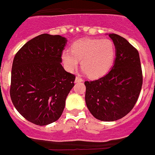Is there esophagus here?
<instances>
[{
  "label": "esophagus",
  "instance_id": "esophagus-1",
  "mask_svg": "<svg viewBox=\"0 0 155 155\" xmlns=\"http://www.w3.org/2000/svg\"><path fill=\"white\" fill-rule=\"evenodd\" d=\"M83 81L82 78H81L80 77H76L75 78V83H79V82H81Z\"/></svg>",
  "mask_w": 155,
  "mask_h": 155
}]
</instances>
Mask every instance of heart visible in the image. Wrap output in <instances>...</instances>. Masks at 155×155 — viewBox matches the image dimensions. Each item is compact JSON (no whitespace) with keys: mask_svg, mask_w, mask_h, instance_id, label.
<instances>
[{"mask_svg":"<svg viewBox=\"0 0 155 155\" xmlns=\"http://www.w3.org/2000/svg\"><path fill=\"white\" fill-rule=\"evenodd\" d=\"M116 55V46L110 39H86L77 41L71 51L64 50L61 55L64 67L73 72L81 61V68L87 75L98 78L108 72Z\"/></svg>","mask_w":155,"mask_h":155,"instance_id":"obj_1","label":"heart"}]
</instances>
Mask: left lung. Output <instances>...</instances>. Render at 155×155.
<instances>
[{"mask_svg": "<svg viewBox=\"0 0 155 155\" xmlns=\"http://www.w3.org/2000/svg\"><path fill=\"white\" fill-rule=\"evenodd\" d=\"M116 46V59L105 76L85 81V102L101 121H115L128 114L136 104L143 84L139 53L124 37L109 34Z\"/></svg>", "mask_w": 155, "mask_h": 155, "instance_id": "left-lung-1", "label": "left lung"}]
</instances>
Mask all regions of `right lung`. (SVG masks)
Masks as SVG:
<instances>
[{"mask_svg":"<svg viewBox=\"0 0 155 155\" xmlns=\"http://www.w3.org/2000/svg\"><path fill=\"white\" fill-rule=\"evenodd\" d=\"M67 39L42 34L18 51L12 69L10 95L21 116L35 125L57 121L62 115L75 76L62 67Z\"/></svg>","mask_w":155,"mask_h":155,"instance_id":"obj_1","label":"right lung"}]
</instances>
